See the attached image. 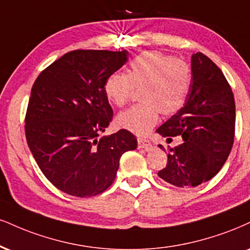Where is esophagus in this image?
<instances>
[{"mask_svg": "<svg viewBox=\"0 0 250 250\" xmlns=\"http://www.w3.org/2000/svg\"><path fill=\"white\" fill-rule=\"evenodd\" d=\"M138 148L142 149H151L152 144L148 140H143V138H138Z\"/></svg>", "mask_w": 250, "mask_h": 250, "instance_id": "obj_1", "label": "esophagus"}]
</instances>
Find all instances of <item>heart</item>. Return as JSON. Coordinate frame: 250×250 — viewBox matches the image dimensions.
Masks as SVG:
<instances>
[{"label": "heart", "mask_w": 250, "mask_h": 250, "mask_svg": "<svg viewBox=\"0 0 250 250\" xmlns=\"http://www.w3.org/2000/svg\"><path fill=\"white\" fill-rule=\"evenodd\" d=\"M191 80V68L184 60L161 51H146L131 60L127 74H109L104 88L108 100L116 106H123L135 87H142V102L120 113L117 123L131 133L144 136L157 123L159 112L170 115L184 106Z\"/></svg>", "instance_id": "heart-1"}]
</instances>
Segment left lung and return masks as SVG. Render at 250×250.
Listing matches in <instances>:
<instances>
[{
    "label": "left lung",
    "mask_w": 250,
    "mask_h": 250,
    "mask_svg": "<svg viewBox=\"0 0 250 250\" xmlns=\"http://www.w3.org/2000/svg\"><path fill=\"white\" fill-rule=\"evenodd\" d=\"M191 74L184 107L157 129L167 140L183 138L170 149L167 167L158 172L178 188H195L212 179L228 158L235 131V101L220 68L197 52L191 58Z\"/></svg>",
    "instance_id": "1"
}]
</instances>
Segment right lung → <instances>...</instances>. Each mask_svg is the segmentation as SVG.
Masks as SVG:
<instances>
[{"label": "right lung", "instance_id": "obj_1", "mask_svg": "<svg viewBox=\"0 0 250 250\" xmlns=\"http://www.w3.org/2000/svg\"><path fill=\"white\" fill-rule=\"evenodd\" d=\"M125 50H76L39 74L25 115L26 142L44 176L60 191L86 198L113 184L122 154L137 140L121 129L98 140L113 109L104 81L127 62Z\"/></svg>", "mask_w": 250, "mask_h": 250}]
</instances>
